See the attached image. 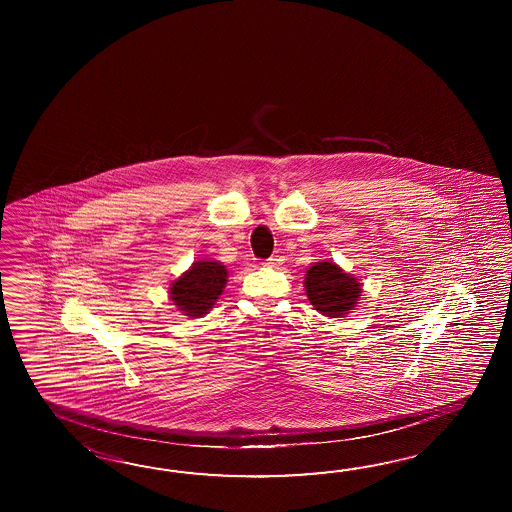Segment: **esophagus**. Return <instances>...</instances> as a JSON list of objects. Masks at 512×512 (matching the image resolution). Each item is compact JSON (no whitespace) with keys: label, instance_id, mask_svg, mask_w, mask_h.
Returning a JSON list of instances; mask_svg holds the SVG:
<instances>
[{"label":"esophagus","instance_id":"1","mask_svg":"<svg viewBox=\"0 0 512 512\" xmlns=\"http://www.w3.org/2000/svg\"><path fill=\"white\" fill-rule=\"evenodd\" d=\"M280 263V258L278 256H271L269 260L263 261V267H276Z\"/></svg>","mask_w":512,"mask_h":512}]
</instances>
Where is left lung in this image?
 <instances>
[{
    "instance_id": "left-lung-1",
    "label": "left lung",
    "mask_w": 512,
    "mask_h": 512,
    "mask_svg": "<svg viewBox=\"0 0 512 512\" xmlns=\"http://www.w3.org/2000/svg\"><path fill=\"white\" fill-rule=\"evenodd\" d=\"M305 294L316 311L329 318H342L359 304L362 287L333 261H318L307 269Z\"/></svg>"
}]
</instances>
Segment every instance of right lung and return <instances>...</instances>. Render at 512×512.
Returning <instances> with one entry per match:
<instances>
[{
	"label": "right lung",
	"instance_id": "obj_1",
	"mask_svg": "<svg viewBox=\"0 0 512 512\" xmlns=\"http://www.w3.org/2000/svg\"><path fill=\"white\" fill-rule=\"evenodd\" d=\"M229 272L219 261H194L170 287V300L190 318L207 315L214 307L225 285Z\"/></svg>",
	"mask_w": 512,
	"mask_h": 512
}]
</instances>
